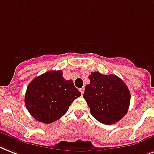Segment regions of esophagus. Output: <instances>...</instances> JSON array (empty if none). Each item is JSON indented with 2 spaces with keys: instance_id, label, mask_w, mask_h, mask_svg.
<instances>
[{
  "instance_id": "1",
  "label": "esophagus",
  "mask_w": 154,
  "mask_h": 154,
  "mask_svg": "<svg viewBox=\"0 0 154 154\" xmlns=\"http://www.w3.org/2000/svg\"><path fill=\"white\" fill-rule=\"evenodd\" d=\"M84 91H85V88H80V92H81V93L82 95H83V93H84Z\"/></svg>"
}]
</instances>
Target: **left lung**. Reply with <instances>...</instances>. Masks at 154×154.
<instances>
[{
	"label": "left lung",
	"instance_id": "8db88e82",
	"mask_svg": "<svg viewBox=\"0 0 154 154\" xmlns=\"http://www.w3.org/2000/svg\"><path fill=\"white\" fill-rule=\"evenodd\" d=\"M88 78L90 84L85 86L84 98L91 115L103 124L119 122L130 106L131 93L127 85L115 74L92 72Z\"/></svg>",
	"mask_w": 154,
	"mask_h": 154
}]
</instances>
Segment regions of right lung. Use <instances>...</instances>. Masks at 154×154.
<instances>
[{
  "mask_svg": "<svg viewBox=\"0 0 154 154\" xmlns=\"http://www.w3.org/2000/svg\"><path fill=\"white\" fill-rule=\"evenodd\" d=\"M81 95L72 80L64 79L62 70H51L30 82L25 105L36 120L49 124L64 116Z\"/></svg>",
  "mask_w": 154,
  "mask_h": 154,
  "instance_id": "add662e5",
  "label": "right lung"
}]
</instances>
